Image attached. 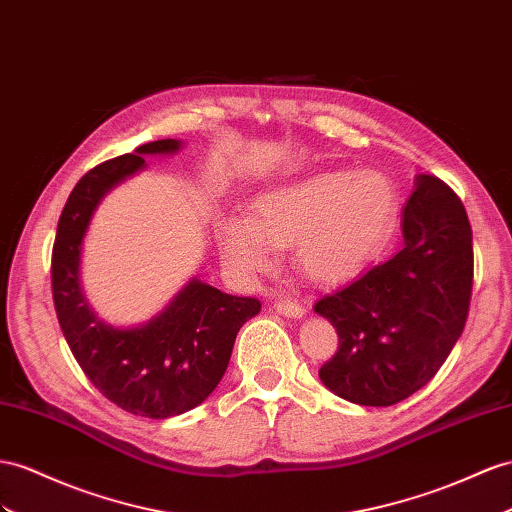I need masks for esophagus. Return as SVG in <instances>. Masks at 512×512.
<instances>
[{
	"label": "esophagus",
	"mask_w": 512,
	"mask_h": 512,
	"mask_svg": "<svg viewBox=\"0 0 512 512\" xmlns=\"http://www.w3.org/2000/svg\"><path fill=\"white\" fill-rule=\"evenodd\" d=\"M272 309L279 313V316H285L290 320H303L305 318V307L298 305V303H292V300H283V298H277L274 300Z\"/></svg>",
	"instance_id": "esophagus-1"
}]
</instances>
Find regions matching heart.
I'll list each match as a JSON object with an SVG mask.
<instances>
[{"mask_svg":"<svg viewBox=\"0 0 512 512\" xmlns=\"http://www.w3.org/2000/svg\"><path fill=\"white\" fill-rule=\"evenodd\" d=\"M398 190L385 173L322 170L268 188L248 218L220 216V255L242 277L277 264V248L292 246L294 268L316 285H339L370 264L398 218Z\"/></svg>","mask_w":512,"mask_h":512,"instance_id":"1","label":"heart"}]
</instances>
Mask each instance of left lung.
Instances as JSON below:
<instances>
[{
    "instance_id": "left-lung-1",
    "label": "left lung",
    "mask_w": 512,
    "mask_h": 512,
    "mask_svg": "<svg viewBox=\"0 0 512 512\" xmlns=\"http://www.w3.org/2000/svg\"><path fill=\"white\" fill-rule=\"evenodd\" d=\"M402 251L320 298L313 311L339 335L320 381L361 406H391L439 372L465 329L474 246L463 203L417 175L402 209Z\"/></svg>"
}]
</instances>
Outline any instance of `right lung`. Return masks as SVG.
<instances>
[{"mask_svg": "<svg viewBox=\"0 0 512 512\" xmlns=\"http://www.w3.org/2000/svg\"><path fill=\"white\" fill-rule=\"evenodd\" d=\"M181 149L183 140H155L88 170L62 209L51 257L54 305L73 357L110 402L151 419L199 406L225 376L242 324L261 309L257 298L225 294L199 277L144 324L116 326L90 307L82 253L97 207L119 183L147 168L144 157Z\"/></svg>", "mask_w": 512, "mask_h": 512, "instance_id": "1", "label": "right lung"}]
</instances>
